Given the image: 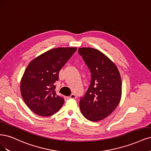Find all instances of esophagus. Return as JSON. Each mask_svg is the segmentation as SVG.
Returning <instances> with one entry per match:
<instances>
[{"label":"esophagus","mask_w":151,"mask_h":151,"mask_svg":"<svg viewBox=\"0 0 151 151\" xmlns=\"http://www.w3.org/2000/svg\"><path fill=\"white\" fill-rule=\"evenodd\" d=\"M68 98H69V99H76L77 96L74 94V93H72V94Z\"/></svg>","instance_id":"esophagus-1"}]
</instances>
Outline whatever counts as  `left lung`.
<instances>
[{"label":"left lung","mask_w":151,"mask_h":151,"mask_svg":"<svg viewBox=\"0 0 151 151\" xmlns=\"http://www.w3.org/2000/svg\"><path fill=\"white\" fill-rule=\"evenodd\" d=\"M78 52L91 75L88 89L80 99L81 111L88 120L99 121L110 115L121 101V76L116 65L99 50L83 47Z\"/></svg>","instance_id":"1"}]
</instances>
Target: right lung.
Instances as JSON below:
<instances>
[{"mask_svg": "<svg viewBox=\"0 0 151 151\" xmlns=\"http://www.w3.org/2000/svg\"><path fill=\"white\" fill-rule=\"evenodd\" d=\"M76 47H59L47 51L30 62L20 82L23 99L31 111L41 116L59 111L64 99L56 94L55 82L59 71L76 52Z\"/></svg>", "mask_w": 151, "mask_h": 151, "instance_id": "obj_1", "label": "right lung"}]
</instances>
